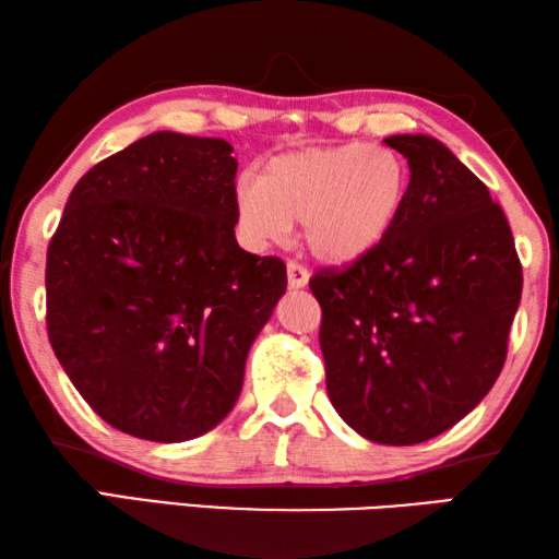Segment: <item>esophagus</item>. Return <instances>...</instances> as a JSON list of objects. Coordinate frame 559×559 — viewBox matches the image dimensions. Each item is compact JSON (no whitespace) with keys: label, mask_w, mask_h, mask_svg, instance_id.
<instances>
[{"label":"esophagus","mask_w":559,"mask_h":559,"mask_svg":"<svg viewBox=\"0 0 559 559\" xmlns=\"http://www.w3.org/2000/svg\"><path fill=\"white\" fill-rule=\"evenodd\" d=\"M286 273H288V286H290V288H306V286H308L310 273H308V269H302L300 263L288 261Z\"/></svg>","instance_id":"1"}]
</instances>
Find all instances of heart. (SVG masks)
I'll return each mask as SVG.
<instances>
[{"instance_id":"heart-1","label":"heart","mask_w":559,"mask_h":559,"mask_svg":"<svg viewBox=\"0 0 559 559\" xmlns=\"http://www.w3.org/2000/svg\"><path fill=\"white\" fill-rule=\"evenodd\" d=\"M409 197V167L390 147L347 143L273 157L241 185L236 212L259 243H281L302 222L313 257L347 266L390 239Z\"/></svg>"}]
</instances>
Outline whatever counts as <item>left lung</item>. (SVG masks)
Returning <instances> with one entry per match:
<instances>
[{
	"mask_svg": "<svg viewBox=\"0 0 559 559\" xmlns=\"http://www.w3.org/2000/svg\"><path fill=\"white\" fill-rule=\"evenodd\" d=\"M409 197L380 249L310 278L328 396L359 437H439L496 384L523 293L513 231L488 187L429 135L384 140Z\"/></svg>",
	"mask_w": 559,
	"mask_h": 559,
	"instance_id": "1",
	"label": "left lung"
}]
</instances>
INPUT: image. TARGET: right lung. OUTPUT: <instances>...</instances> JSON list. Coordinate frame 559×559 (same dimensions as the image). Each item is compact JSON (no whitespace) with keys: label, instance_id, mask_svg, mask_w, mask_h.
<instances>
[{"label":"right lung","instance_id":"right-lung-1","mask_svg":"<svg viewBox=\"0 0 559 559\" xmlns=\"http://www.w3.org/2000/svg\"><path fill=\"white\" fill-rule=\"evenodd\" d=\"M159 130L79 179L46 253V328L75 390L130 437L177 443L234 409L286 263L236 243V157Z\"/></svg>","mask_w":559,"mask_h":559}]
</instances>
